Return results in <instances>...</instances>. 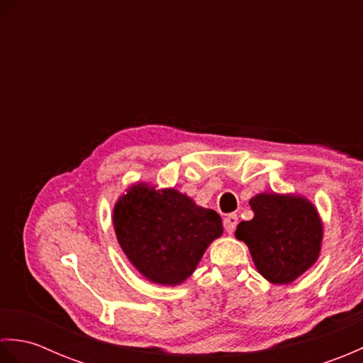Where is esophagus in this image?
<instances>
[{"instance_id": "34e87169", "label": "esophagus", "mask_w": 363, "mask_h": 363, "mask_svg": "<svg viewBox=\"0 0 363 363\" xmlns=\"http://www.w3.org/2000/svg\"><path fill=\"white\" fill-rule=\"evenodd\" d=\"M225 229H226V233L228 234H233L234 230H235V226H237V223H238V217H237V213H229V215H226L225 217Z\"/></svg>"}]
</instances>
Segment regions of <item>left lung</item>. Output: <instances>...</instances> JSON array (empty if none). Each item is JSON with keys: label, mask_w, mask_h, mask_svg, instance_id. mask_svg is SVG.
Listing matches in <instances>:
<instances>
[{"label": "left lung", "mask_w": 363, "mask_h": 363, "mask_svg": "<svg viewBox=\"0 0 363 363\" xmlns=\"http://www.w3.org/2000/svg\"><path fill=\"white\" fill-rule=\"evenodd\" d=\"M254 218L238 223L235 237L248 245L257 272L273 284H290L318 259L321 220L301 196L259 194L250 201Z\"/></svg>", "instance_id": "obj_1"}]
</instances>
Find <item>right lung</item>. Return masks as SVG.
I'll list each match as a JSON object with an SVG mask.
<instances>
[{
    "instance_id": "obj_1",
    "label": "right lung",
    "mask_w": 363,
    "mask_h": 363,
    "mask_svg": "<svg viewBox=\"0 0 363 363\" xmlns=\"http://www.w3.org/2000/svg\"><path fill=\"white\" fill-rule=\"evenodd\" d=\"M121 250L146 279L176 285L195 272L207 246L223 234L221 217L174 189L133 186L113 209Z\"/></svg>"
}]
</instances>
